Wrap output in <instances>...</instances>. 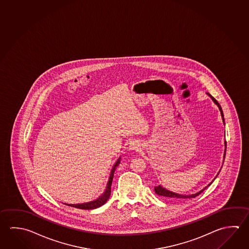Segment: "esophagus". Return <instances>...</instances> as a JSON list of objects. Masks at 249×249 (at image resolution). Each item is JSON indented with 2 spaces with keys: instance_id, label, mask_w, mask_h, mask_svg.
Masks as SVG:
<instances>
[{
  "instance_id": "34e87169",
  "label": "esophagus",
  "mask_w": 249,
  "mask_h": 249,
  "mask_svg": "<svg viewBox=\"0 0 249 249\" xmlns=\"http://www.w3.org/2000/svg\"><path fill=\"white\" fill-rule=\"evenodd\" d=\"M140 147H141V144H140L138 141H132V142H130V143H129L128 148L132 150V151H138L140 149Z\"/></svg>"
}]
</instances>
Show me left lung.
Wrapping results in <instances>:
<instances>
[{"mask_svg":"<svg viewBox=\"0 0 249 249\" xmlns=\"http://www.w3.org/2000/svg\"><path fill=\"white\" fill-rule=\"evenodd\" d=\"M206 94L208 95V96L212 99V101H213L214 104H216L217 107H218V109L220 111V114H221V117H222L223 124L225 125V119H224V114H223L222 108H221V107L220 105L218 104V101H216L215 99H214L213 97L212 96V95H210L208 92H206ZM225 150H224V156H223V163H224V160H225V157H226V150H227V142L225 141ZM221 168H222V166H221ZM221 168H220V170L218 172V174L216 175V177L213 179V181L211 182V183H208L205 188H203L202 190H200L199 192H196V193H192V194H181V193H177V192H172V191H170V190H168V189H166L165 187H163L162 185L161 184H159V185H157L155 187V192L157 193L158 196H164L166 198H168V199H170V200H181V199H185V198H192V197H195V196H198L199 194H200L201 192H204L206 188L210 186L213 182L214 180L216 179V178L218 177V175L219 174V172H220V170H221Z\"/></svg>","mask_w":249,"mask_h":249,"instance_id":"1","label":"left lung"}]
</instances>
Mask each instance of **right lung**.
<instances>
[{
  "mask_svg": "<svg viewBox=\"0 0 249 249\" xmlns=\"http://www.w3.org/2000/svg\"><path fill=\"white\" fill-rule=\"evenodd\" d=\"M121 160H122V157H119L117 161H115L111 172H110L109 178L107 183L105 191L103 192V194L101 196H99L96 199L94 200L90 201V202H87V203H82V204H72V205H69V204H65V205H69V206H72L75 208H79V209L83 210H92L96 209L101 207V205H104L107 201L108 200L109 198L110 194H111V185H112V182H113V178H114V171L116 170V167L121 163Z\"/></svg>",
  "mask_w": 249,
  "mask_h": 249,
  "instance_id": "obj_1",
  "label": "right lung"
}]
</instances>
